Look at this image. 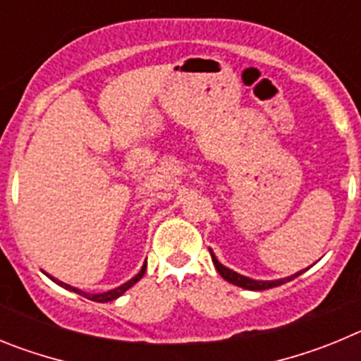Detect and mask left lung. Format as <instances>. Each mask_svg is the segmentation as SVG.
<instances>
[{
    "label": "left lung",
    "instance_id": "left-lung-1",
    "mask_svg": "<svg viewBox=\"0 0 361 361\" xmlns=\"http://www.w3.org/2000/svg\"><path fill=\"white\" fill-rule=\"evenodd\" d=\"M209 253H212V260L213 264H215L216 271H219V275L222 276L224 280H228L229 283H233V286H238V288L242 289H250V291H264V289H271V288H279V286H282V283L289 282V280L296 279L298 275H302L305 269L298 271V273H295V275L291 276H286V279H279V280H255V279H250V276H244V275H238L237 271L229 269V267L222 266V264L216 260L215 253H213L212 250H209Z\"/></svg>",
    "mask_w": 361,
    "mask_h": 361
}]
</instances>
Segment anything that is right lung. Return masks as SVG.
<instances>
[{"label": "right lung", "mask_w": 361, "mask_h": 361, "mask_svg": "<svg viewBox=\"0 0 361 361\" xmlns=\"http://www.w3.org/2000/svg\"><path fill=\"white\" fill-rule=\"evenodd\" d=\"M145 273H146V262H145V266L141 267V271H139V273H137V275L133 276V279H130L128 282H124L123 286H119V288H116V289H110V291H106V293H85V291H81V289L73 288V286H68V283L61 282V280H56V279H54V276H50V275H47V276H49L50 280H54V282H56L57 286H61V288L68 289V291L78 293V295L85 296V298L94 300V302H101V304H103V302H111V300H117V298H119V296H123L124 293H126L130 288H132L133 283H137V282H139V280L142 279V275H145Z\"/></svg>", "instance_id": "add662e5"}]
</instances>
